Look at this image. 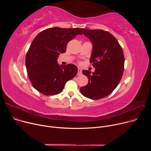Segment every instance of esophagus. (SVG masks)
<instances>
[{
	"instance_id": "obj_1",
	"label": "esophagus",
	"mask_w": 151,
	"mask_h": 151,
	"mask_svg": "<svg viewBox=\"0 0 151 151\" xmlns=\"http://www.w3.org/2000/svg\"><path fill=\"white\" fill-rule=\"evenodd\" d=\"M82 74V70L80 68H78V75H81Z\"/></svg>"
}]
</instances>
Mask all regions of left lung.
Wrapping results in <instances>:
<instances>
[{
  "label": "left lung",
  "mask_w": 151,
  "mask_h": 151,
  "mask_svg": "<svg viewBox=\"0 0 151 151\" xmlns=\"http://www.w3.org/2000/svg\"><path fill=\"white\" fill-rule=\"evenodd\" d=\"M92 41L93 50L90 62L96 69L91 73L82 70L88 79V84L80 89L81 94L93 100L109 96L119 84L124 69L122 48L116 39L109 32L100 29H81Z\"/></svg>",
  "instance_id": "1"
}]
</instances>
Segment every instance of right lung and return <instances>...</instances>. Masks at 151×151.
<instances>
[{"label":"right lung","mask_w":151,"mask_h":151,"mask_svg":"<svg viewBox=\"0 0 151 151\" xmlns=\"http://www.w3.org/2000/svg\"><path fill=\"white\" fill-rule=\"evenodd\" d=\"M79 34H82L81 28L52 27L35 37L26 54V66L33 87L39 92L45 96L59 94L66 83L76 75L75 65L60 66L57 58L66 51L68 43Z\"/></svg>","instance_id":"obj_1"}]
</instances>
